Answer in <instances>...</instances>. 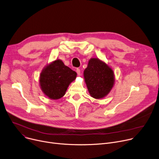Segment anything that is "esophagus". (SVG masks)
Listing matches in <instances>:
<instances>
[{
	"label": "esophagus",
	"instance_id": "34e87169",
	"mask_svg": "<svg viewBox=\"0 0 159 159\" xmlns=\"http://www.w3.org/2000/svg\"><path fill=\"white\" fill-rule=\"evenodd\" d=\"M76 71H77V73L78 74V75H80V70L79 68H77Z\"/></svg>",
	"mask_w": 159,
	"mask_h": 159
}]
</instances>
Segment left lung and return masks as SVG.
Listing matches in <instances>:
<instances>
[{
    "instance_id": "left-lung-1",
    "label": "left lung",
    "mask_w": 159,
    "mask_h": 159,
    "mask_svg": "<svg viewBox=\"0 0 159 159\" xmlns=\"http://www.w3.org/2000/svg\"><path fill=\"white\" fill-rule=\"evenodd\" d=\"M84 76L89 94L96 99L106 96L113 87L114 75L112 70L97 58L89 61Z\"/></svg>"
}]
</instances>
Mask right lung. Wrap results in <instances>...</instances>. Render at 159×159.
<instances>
[{"label":"right lung","mask_w":159,"mask_h":159,"mask_svg":"<svg viewBox=\"0 0 159 159\" xmlns=\"http://www.w3.org/2000/svg\"><path fill=\"white\" fill-rule=\"evenodd\" d=\"M77 73L57 59L46 66L40 75L42 91L53 100L59 99L65 94L69 84L75 79Z\"/></svg>","instance_id":"right-lung-1"}]
</instances>
